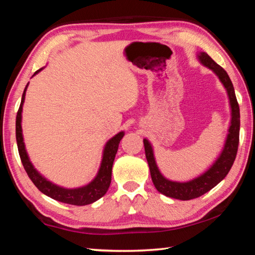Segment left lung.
Segmentation results:
<instances>
[{
	"label": "left lung",
	"mask_w": 255,
	"mask_h": 255,
	"mask_svg": "<svg viewBox=\"0 0 255 255\" xmlns=\"http://www.w3.org/2000/svg\"><path fill=\"white\" fill-rule=\"evenodd\" d=\"M199 59L205 66L209 67L210 70H213L216 73V75L219 77V80L222 81V83L225 86L228 97H230L232 108V122L230 130H228L225 147H224L221 156L214 163V165L206 173L200 175L199 178L183 183L173 182V181L165 179L159 173L156 163H155L152 146H150L147 139H144L146 159H147L150 176H152V181L155 188L157 189L158 192L163 193L166 197H171L180 200L195 199V198L205 195L206 192H208L209 190L216 187V185L225 178L228 172H230L231 167L233 166V163L235 161L237 149H239L240 107L235 96L234 86H233L232 81L226 71L222 66H219L208 54L200 53Z\"/></svg>",
	"instance_id": "1"
}]
</instances>
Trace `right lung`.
Here are the masks:
<instances>
[{
	"label": "right lung",
	"instance_id": "add662e5",
	"mask_svg": "<svg viewBox=\"0 0 255 255\" xmlns=\"http://www.w3.org/2000/svg\"><path fill=\"white\" fill-rule=\"evenodd\" d=\"M38 70L34 74H37ZM28 88V84L25 85V89L22 94V99H21V103L16 114V120H15V137H16V144H18V150L19 155L22 162V165L24 167L25 172H27L30 180L32 181L33 184L39 189V191L45 193L46 196L53 198L55 200H58L60 202L68 205L74 206H84L90 205L92 202L100 199L101 197L106 195L108 189L110 187L111 183V172H112V164H114L116 154H117L118 146L122 138L124 137V131L119 132L115 137L108 141L105 152H103V158L102 163L99 170V173L96 176L91 183H89L85 187H82L79 189H64L57 187V185L53 184L49 181H47L44 176H41L36 169L32 166L31 162L29 161V157L25 152L23 137H22V129H21V112H22V105L24 101L25 90Z\"/></svg>",
	"mask_w": 255,
	"mask_h": 255
}]
</instances>
